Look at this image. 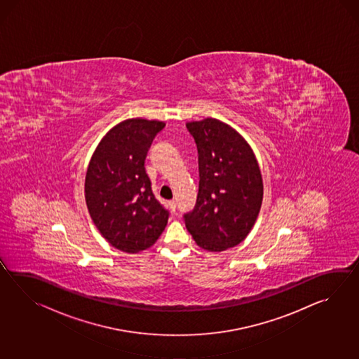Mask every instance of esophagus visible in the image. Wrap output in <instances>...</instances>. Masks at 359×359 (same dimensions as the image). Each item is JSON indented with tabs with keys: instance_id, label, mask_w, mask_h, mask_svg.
Segmentation results:
<instances>
[{
	"instance_id": "1",
	"label": "esophagus",
	"mask_w": 359,
	"mask_h": 359,
	"mask_svg": "<svg viewBox=\"0 0 359 359\" xmlns=\"http://www.w3.org/2000/svg\"><path fill=\"white\" fill-rule=\"evenodd\" d=\"M168 205H170V208H171V211H172V212H175V211H176V201H175V199H172V201H170V202H168Z\"/></svg>"
}]
</instances>
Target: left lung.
<instances>
[{
    "label": "left lung",
    "mask_w": 359,
    "mask_h": 359,
    "mask_svg": "<svg viewBox=\"0 0 359 359\" xmlns=\"http://www.w3.org/2000/svg\"><path fill=\"white\" fill-rule=\"evenodd\" d=\"M198 151V196L184 214L199 248L220 252L234 248L252 229L263 202V179L248 142L215 118L187 123Z\"/></svg>",
    "instance_id": "1"
}]
</instances>
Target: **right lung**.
I'll return each instance as SVG.
<instances>
[{"mask_svg":"<svg viewBox=\"0 0 359 359\" xmlns=\"http://www.w3.org/2000/svg\"><path fill=\"white\" fill-rule=\"evenodd\" d=\"M161 121L130 118L111 128L88 163L85 198L97 231L113 248L136 254L151 248L168 225L144 162Z\"/></svg>","mask_w":359,"mask_h":359,"instance_id":"1","label":"right lung"}]
</instances>
